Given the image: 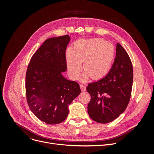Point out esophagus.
I'll list each match as a JSON object with an SVG mask.
<instances>
[{"label":"esophagus","instance_id":"1","mask_svg":"<svg viewBox=\"0 0 154 154\" xmlns=\"http://www.w3.org/2000/svg\"><path fill=\"white\" fill-rule=\"evenodd\" d=\"M80 88L82 91H86V86L84 85H80Z\"/></svg>","mask_w":154,"mask_h":154}]
</instances>
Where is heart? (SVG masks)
<instances>
[{"label":"heart","mask_w":154,"mask_h":154,"mask_svg":"<svg viewBox=\"0 0 154 154\" xmlns=\"http://www.w3.org/2000/svg\"><path fill=\"white\" fill-rule=\"evenodd\" d=\"M115 51L108 42L100 38L77 41L74 49L66 51V63L70 76L78 79L82 71V64L86 72L82 80L91 76L94 80L104 77L109 72L113 63Z\"/></svg>","instance_id":"1"}]
</instances>
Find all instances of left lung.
<instances>
[{"instance_id":"left-lung-1","label":"left lung","mask_w":154,"mask_h":154,"mask_svg":"<svg viewBox=\"0 0 154 154\" xmlns=\"http://www.w3.org/2000/svg\"><path fill=\"white\" fill-rule=\"evenodd\" d=\"M116 58L106 75L88 83L87 91L91 99L87 106L91 118L100 123H108L125 110L131 96L133 68L127 53L119 43Z\"/></svg>"}]
</instances>
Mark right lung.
I'll use <instances>...</instances> for the list:
<instances>
[{
  "mask_svg": "<svg viewBox=\"0 0 154 154\" xmlns=\"http://www.w3.org/2000/svg\"><path fill=\"white\" fill-rule=\"evenodd\" d=\"M69 35L48 38L32 56L27 69L26 91L29 109L42 122H63L69 105L80 94L78 83L65 78Z\"/></svg>",
  "mask_w": 154,
  "mask_h": 154,
  "instance_id": "obj_1",
  "label": "right lung"
}]
</instances>
